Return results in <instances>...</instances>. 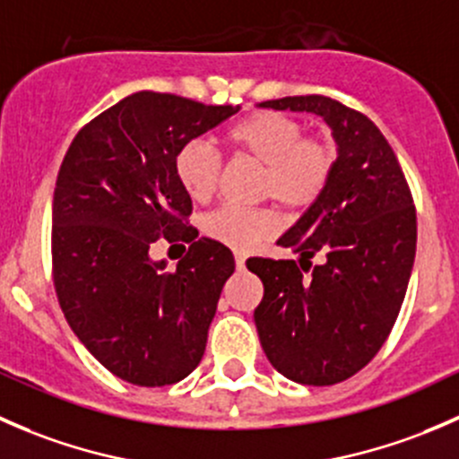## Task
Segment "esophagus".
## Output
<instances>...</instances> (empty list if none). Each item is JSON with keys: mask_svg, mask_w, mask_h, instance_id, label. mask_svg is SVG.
Wrapping results in <instances>:
<instances>
[{"mask_svg": "<svg viewBox=\"0 0 459 459\" xmlns=\"http://www.w3.org/2000/svg\"><path fill=\"white\" fill-rule=\"evenodd\" d=\"M244 264H247V255L242 251H235V266L244 268Z\"/></svg>", "mask_w": 459, "mask_h": 459, "instance_id": "34e87169", "label": "esophagus"}]
</instances>
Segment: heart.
Wrapping results in <instances>:
<instances>
[{
	"instance_id": "1",
	"label": "heart",
	"mask_w": 459,
	"mask_h": 459,
	"mask_svg": "<svg viewBox=\"0 0 459 459\" xmlns=\"http://www.w3.org/2000/svg\"><path fill=\"white\" fill-rule=\"evenodd\" d=\"M298 119L281 113L247 115L224 133L235 155L262 166L259 195L273 197L299 211L311 206L331 182L335 148L319 137H302ZM175 175L193 202H208L217 188L220 160L204 142H188L175 155ZM280 230V217L271 208L221 206L204 220V233L238 251H248Z\"/></svg>"
}]
</instances>
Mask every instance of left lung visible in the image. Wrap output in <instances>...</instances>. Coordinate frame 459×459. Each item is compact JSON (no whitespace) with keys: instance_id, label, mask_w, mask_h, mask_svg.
Listing matches in <instances>:
<instances>
[{"instance_id":"left-lung-1","label":"left lung","mask_w":459,"mask_h":459,"mask_svg":"<svg viewBox=\"0 0 459 459\" xmlns=\"http://www.w3.org/2000/svg\"><path fill=\"white\" fill-rule=\"evenodd\" d=\"M257 106L317 115L337 143L328 186L277 239L298 262H247L264 284L253 316L259 342L268 362L293 382H344L382 349L404 302L418 242L413 197L395 152L367 115L324 95ZM316 255L320 264L311 267Z\"/></svg>"}]
</instances>
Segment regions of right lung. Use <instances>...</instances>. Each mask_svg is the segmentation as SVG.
<instances>
[{"label":"right lung","mask_w":459,"mask_h":459,"mask_svg":"<svg viewBox=\"0 0 459 459\" xmlns=\"http://www.w3.org/2000/svg\"><path fill=\"white\" fill-rule=\"evenodd\" d=\"M239 106H206L140 91L86 124L68 148L53 197V275L59 307L82 344L137 386L195 371L233 253L195 239L193 202L175 175L184 143ZM160 237L194 239L175 272L155 263Z\"/></svg>","instance_id":"obj_1"}]
</instances>
